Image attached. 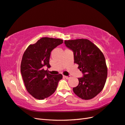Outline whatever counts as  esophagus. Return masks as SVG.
<instances>
[{
    "label": "esophagus",
    "mask_w": 125,
    "mask_h": 125,
    "mask_svg": "<svg viewBox=\"0 0 125 125\" xmlns=\"http://www.w3.org/2000/svg\"><path fill=\"white\" fill-rule=\"evenodd\" d=\"M63 77H64V78H65V79H70V78H71V76H63Z\"/></svg>",
    "instance_id": "1"
}]
</instances>
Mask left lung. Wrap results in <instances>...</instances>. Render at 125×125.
<instances>
[{
  "instance_id": "left-lung-1",
  "label": "left lung",
  "mask_w": 125,
  "mask_h": 125,
  "mask_svg": "<svg viewBox=\"0 0 125 125\" xmlns=\"http://www.w3.org/2000/svg\"><path fill=\"white\" fill-rule=\"evenodd\" d=\"M64 43L73 52L74 62L83 74L73 92L83 100L92 99L102 91L106 82L108 69L104 55L88 39L65 40Z\"/></svg>"
}]
</instances>
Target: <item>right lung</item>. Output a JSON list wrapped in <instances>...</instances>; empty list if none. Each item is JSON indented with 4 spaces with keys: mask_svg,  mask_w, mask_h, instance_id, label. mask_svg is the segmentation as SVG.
Returning <instances> with one entry per match:
<instances>
[{
    "mask_svg": "<svg viewBox=\"0 0 125 125\" xmlns=\"http://www.w3.org/2000/svg\"><path fill=\"white\" fill-rule=\"evenodd\" d=\"M63 42L62 39L43 37L29 46L23 54L21 64L22 77L27 91L37 99L50 96L62 79L61 74H51L43 68L50 66L52 51Z\"/></svg>",
    "mask_w": 125,
    "mask_h": 125,
    "instance_id": "right-lung-1",
    "label": "right lung"
}]
</instances>
